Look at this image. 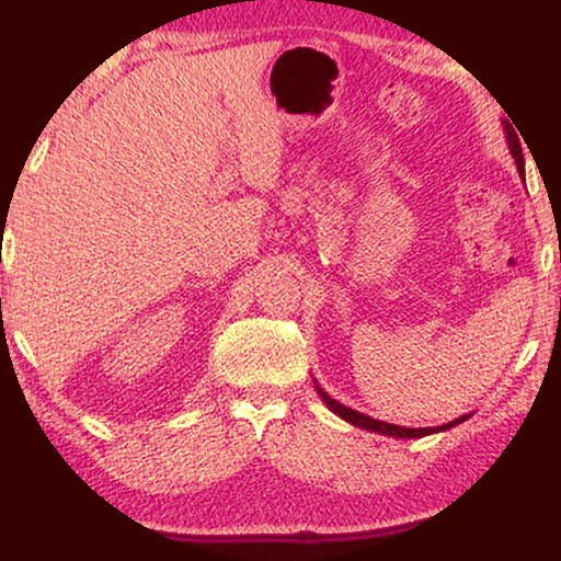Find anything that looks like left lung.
Segmentation results:
<instances>
[{
	"label": "left lung",
	"mask_w": 561,
	"mask_h": 561,
	"mask_svg": "<svg viewBox=\"0 0 561 561\" xmlns=\"http://www.w3.org/2000/svg\"><path fill=\"white\" fill-rule=\"evenodd\" d=\"M503 129H505V140H508V148H511V156L516 158V168L520 173V179L526 175V163H524V152H520V145L516 140V135L511 133L508 122H503ZM313 388H317V393L321 396V401L327 403V409L336 413V416L347 421V424L357 426V428H367V432H378V434H386V436H393V439H421V436H428V434H439V432H447V428L462 424V421L470 419V413H465V416H459L455 421H449V424H442V426H428V428H409V426H396V424H388V421H378L373 416H365V413L359 411H352L350 405H344L340 401H334L332 396L327 393L324 388L319 386L317 378H313Z\"/></svg>",
	"instance_id": "obj_1"
}]
</instances>
